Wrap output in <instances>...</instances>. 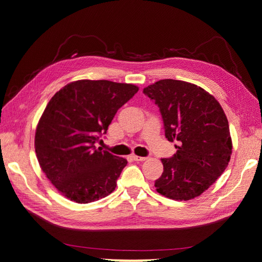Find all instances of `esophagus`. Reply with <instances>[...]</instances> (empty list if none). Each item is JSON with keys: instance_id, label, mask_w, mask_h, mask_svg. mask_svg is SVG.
Listing matches in <instances>:
<instances>
[{"instance_id": "obj_1", "label": "esophagus", "mask_w": 262, "mask_h": 262, "mask_svg": "<svg viewBox=\"0 0 262 262\" xmlns=\"http://www.w3.org/2000/svg\"><path fill=\"white\" fill-rule=\"evenodd\" d=\"M133 159L136 162H144L147 157H141V156H136V155H133Z\"/></svg>"}]
</instances>
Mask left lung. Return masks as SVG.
I'll return each mask as SVG.
<instances>
[{
  "instance_id": "1",
  "label": "left lung",
  "mask_w": 262,
  "mask_h": 262,
  "mask_svg": "<svg viewBox=\"0 0 262 262\" xmlns=\"http://www.w3.org/2000/svg\"><path fill=\"white\" fill-rule=\"evenodd\" d=\"M143 94L159 107L166 139L178 142L173 156L162 158L164 171L155 187L172 200L199 196L230 162L232 143L227 115L211 95L184 81L161 79L144 88Z\"/></svg>"
}]
</instances>
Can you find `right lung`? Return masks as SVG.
Returning a JSON list of instances; mask_svg holds the SVG:
<instances>
[{
    "label": "right lung",
    "mask_w": 262,
    "mask_h": 262,
    "mask_svg": "<svg viewBox=\"0 0 262 262\" xmlns=\"http://www.w3.org/2000/svg\"><path fill=\"white\" fill-rule=\"evenodd\" d=\"M137 91L133 84L82 79L53 96L38 123L34 145L41 170L63 196L89 203L115 189L127 161L96 143Z\"/></svg>",
    "instance_id": "1"
}]
</instances>
